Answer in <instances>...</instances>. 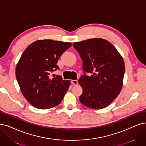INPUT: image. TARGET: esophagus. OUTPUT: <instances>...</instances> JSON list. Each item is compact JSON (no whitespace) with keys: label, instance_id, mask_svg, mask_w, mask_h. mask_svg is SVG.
Returning <instances> with one entry per match:
<instances>
[{"label":"esophagus","instance_id":"34e87169","mask_svg":"<svg viewBox=\"0 0 146 146\" xmlns=\"http://www.w3.org/2000/svg\"><path fill=\"white\" fill-rule=\"evenodd\" d=\"M71 83L74 85H77L78 84V81L76 80H71Z\"/></svg>","mask_w":146,"mask_h":146}]
</instances>
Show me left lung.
<instances>
[{
  "label": "left lung",
  "mask_w": 146,
  "mask_h": 146,
  "mask_svg": "<svg viewBox=\"0 0 146 146\" xmlns=\"http://www.w3.org/2000/svg\"><path fill=\"white\" fill-rule=\"evenodd\" d=\"M74 48L83 60L85 72L78 83L83 89L80 101L93 109H102L113 102L123 87L125 63L114 45L102 38L75 42Z\"/></svg>",
  "instance_id": "8db88e82"
}]
</instances>
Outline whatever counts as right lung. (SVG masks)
<instances>
[{"label": "right lung", "instance_id": "right-lung-1", "mask_svg": "<svg viewBox=\"0 0 146 146\" xmlns=\"http://www.w3.org/2000/svg\"><path fill=\"white\" fill-rule=\"evenodd\" d=\"M70 42L39 39L23 52L15 68L16 78L26 100L39 109H49L59 105L71 81L59 75L50 78V72L59 69L58 60L71 46Z\"/></svg>", "mask_w": 146, "mask_h": 146}]
</instances>
